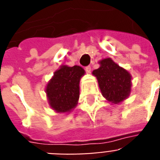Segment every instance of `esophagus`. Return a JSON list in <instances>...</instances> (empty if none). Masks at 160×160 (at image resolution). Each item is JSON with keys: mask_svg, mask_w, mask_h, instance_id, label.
I'll list each match as a JSON object with an SVG mask.
<instances>
[{"mask_svg": "<svg viewBox=\"0 0 160 160\" xmlns=\"http://www.w3.org/2000/svg\"><path fill=\"white\" fill-rule=\"evenodd\" d=\"M85 70H86L87 72H91V67L87 66L86 68H85Z\"/></svg>", "mask_w": 160, "mask_h": 160, "instance_id": "obj_1", "label": "esophagus"}]
</instances>
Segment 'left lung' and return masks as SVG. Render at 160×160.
I'll list each match as a JSON object with an SVG mask.
<instances>
[{"label": "left lung", "instance_id": "obj_1", "mask_svg": "<svg viewBox=\"0 0 160 160\" xmlns=\"http://www.w3.org/2000/svg\"><path fill=\"white\" fill-rule=\"evenodd\" d=\"M98 82L103 97L118 103L127 98L131 90V76L110 58L100 62V68L92 72Z\"/></svg>", "mask_w": 160, "mask_h": 160}]
</instances>
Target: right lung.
Returning a JSON list of instances; mask_svg holds the SVG:
<instances>
[{"label": "right lung", "instance_id": "obj_1", "mask_svg": "<svg viewBox=\"0 0 160 160\" xmlns=\"http://www.w3.org/2000/svg\"><path fill=\"white\" fill-rule=\"evenodd\" d=\"M84 72L79 66H62L56 72L46 88L53 109L67 112L75 108L79 98V81Z\"/></svg>", "mask_w": 160, "mask_h": 160}]
</instances>
